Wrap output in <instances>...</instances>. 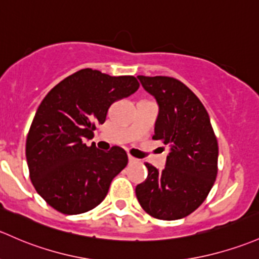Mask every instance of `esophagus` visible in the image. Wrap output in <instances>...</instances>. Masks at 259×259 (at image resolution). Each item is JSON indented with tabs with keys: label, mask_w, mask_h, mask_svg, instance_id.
<instances>
[{
	"label": "esophagus",
	"mask_w": 259,
	"mask_h": 259,
	"mask_svg": "<svg viewBox=\"0 0 259 259\" xmlns=\"http://www.w3.org/2000/svg\"><path fill=\"white\" fill-rule=\"evenodd\" d=\"M137 161H138V160L135 159V157L130 156V155H129V162H137Z\"/></svg>",
	"instance_id": "34e87169"
}]
</instances>
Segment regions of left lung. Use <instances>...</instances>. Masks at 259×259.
I'll use <instances>...</instances> for the list:
<instances>
[{
    "mask_svg": "<svg viewBox=\"0 0 259 259\" xmlns=\"http://www.w3.org/2000/svg\"><path fill=\"white\" fill-rule=\"evenodd\" d=\"M159 105L152 139L168 146L162 171L146 162L148 178L135 189L146 213L184 219L201 206L217 176L219 144L207 110L194 92L171 77L138 75Z\"/></svg>",
    "mask_w": 259,
    "mask_h": 259,
    "instance_id": "1",
    "label": "left lung"
}]
</instances>
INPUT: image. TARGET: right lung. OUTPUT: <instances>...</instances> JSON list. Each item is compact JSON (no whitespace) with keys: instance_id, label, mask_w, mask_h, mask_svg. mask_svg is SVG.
<instances>
[{"instance_id":"add662e5","label":"right lung","mask_w":259,"mask_h":259,"mask_svg":"<svg viewBox=\"0 0 259 259\" xmlns=\"http://www.w3.org/2000/svg\"><path fill=\"white\" fill-rule=\"evenodd\" d=\"M133 75L111 77L91 68L57 84L38 107L26 141L29 178L43 200L64 214L84 213L105 198L127 164L124 149L100 151L94 137L116 100L139 89Z\"/></svg>"}]
</instances>
